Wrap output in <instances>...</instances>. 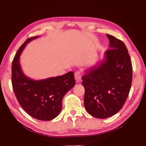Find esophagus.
Here are the masks:
<instances>
[{"instance_id":"34e87169","label":"esophagus","mask_w":146,"mask_h":146,"mask_svg":"<svg viewBox=\"0 0 146 146\" xmlns=\"http://www.w3.org/2000/svg\"><path fill=\"white\" fill-rule=\"evenodd\" d=\"M81 76H82V73L80 71H77L75 73V78L76 81H79L81 79Z\"/></svg>"}]
</instances>
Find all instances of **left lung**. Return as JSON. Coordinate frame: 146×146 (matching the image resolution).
Here are the masks:
<instances>
[{
  "label": "left lung",
  "mask_w": 146,
  "mask_h": 146,
  "mask_svg": "<svg viewBox=\"0 0 146 146\" xmlns=\"http://www.w3.org/2000/svg\"><path fill=\"white\" fill-rule=\"evenodd\" d=\"M106 35L110 48L105 52L103 60L82 77L86 110L98 118L112 117L119 111L129 95L133 78L126 46L115 36Z\"/></svg>",
  "instance_id": "obj_1"
}]
</instances>
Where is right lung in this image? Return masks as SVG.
I'll return each mask as SVG.
<instances>
[{
	"mask_svg": "<svg viewBox=\"0 0 146 146\" xmlns=\"http://www.w3.org/2000/svg\"><path fill=\"white\" fill-rule=\"evenodd\" d=\"M38 36L29 38L17 51L12 62V86L24 111L37 120L48 121L57 117L66 93L75 84L72 71L62 76L35 80L25 75L20 64V56L26 44Z\"/></svg>",
	"mask_w": 146,
	"mask_h": 146,
	"instance_id": "add662e5",
	"label": "right lung"
}]
</instances>
